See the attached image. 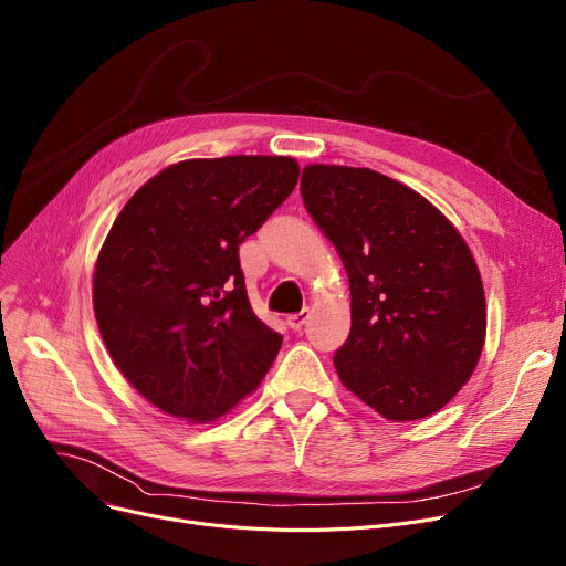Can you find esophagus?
Wrapping results in <instances>:
<instances>
[{
    "instance_id": "esophagus-1",
    "label": "esophagus",
    "mask_w": 566,
    "mask_h": 566,
    "mask_svg": "<svg viewBox=\"0 0 566 566\" xmlns=\"http://www.w3.org/2000/svg\"><path fill=\"white\" fill-rule=\"evenodd\" d=\"M307 318H310V310H301L298 314H291L286 318V324H289L291 331H301L307 324Z\"/></svg>"
}]
</instances>
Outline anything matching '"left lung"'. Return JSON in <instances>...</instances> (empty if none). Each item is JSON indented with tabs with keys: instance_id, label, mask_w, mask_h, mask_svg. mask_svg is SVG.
<instances>
[{
	"instance_id": "1",
	"label": "left lung",
	"mask_w": 566,
	"mask_h": 566,
	"mask_svg": "<svg viewBox=\"0 0 566 566\" xmlns=\"http://www.w3.org/2000/svg\"><path fill=\"white\" fill-rule=\"evenodd\" d=\"M303 203L352 286V331L333 360L342 384L388 421L444 407L485 339L479 268L421 193L370 168L314 164Z\"/></svg>"
}]
</instances>
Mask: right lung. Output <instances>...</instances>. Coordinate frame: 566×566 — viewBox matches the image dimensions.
Masks as SVG:
<instances>
[{
    "mask_svg": "<svg viewBox=\"0 0 566 566\" xmlns=\"http://www.w3.org/2000/svg\"><path fill=\"white\" fill-rule=\"evenodd\" d=\"M289 157L189 159L122 208L94 270V314L119 373L161 411L212 421L252 392L282 335L252 312L240 242L298 182Z\"/></svg>",
    "mask_w": 566,
    "mask_h": 566,
    "instance_id": "add662e5",
    "label": "right lung"
}]
</instances>
